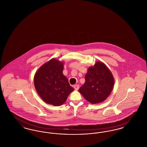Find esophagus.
<instances>
[{
	"instance_id": "34e87169",
	"label": "esophagus",
	"mask_w": 147,
	"mask_h": 147,
	"mask_svg": "<svg viewBox=\"0 0 147 147\" xmlns=\"http://www.w3.org/2000/svg\"><path fill=\"white\" fill-rule=\"evenodd\" d=\"M79 86L78 85H74V89L76 90H78L79 89Z\"/></svg>"
}]
</instances>
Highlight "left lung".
Segmentation results:
<instances>
[{"label": "left lung", "instance_id": "8db88e82", "mask_svg": "<svg viewBox=\"0 0 147 147\" xmlns=\"http://www.w3.org/2000/svg\"><path fill=\"white\" fill-rule=\"evenodd\" d=\"M85 79V82L79 91L91 104L104 101L111 94L114 85V78L104 63L98 61L93 67H90Z\"/></svg>", "mask_w": 147, "mask_h": 147}]
</instances>
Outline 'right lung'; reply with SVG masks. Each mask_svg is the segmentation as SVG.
I'll use <instances>...</instances> for the list:
<instances>
[{"label":"right lung","instance_id":"obj_1","mask_svg":"<svg viewBox=\"0 0 147 147\" xmlns=\"http://www.w3.org/2000/svg\"><path fill=\"white\" fill-rule=\"evenodd\" d=\"M63 62L53 58L43 64L35 73V89L48 104L55 106L62 105L74 90L63 75Z\"/></svg>","mask_w":147,"mask_h":147}]
</instances>
